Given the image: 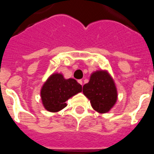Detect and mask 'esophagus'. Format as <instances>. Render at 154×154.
<instances>
[{"mask_svg":"<svg viewBox=\"0 0 154 154\" xmlns=\"http://www.w3.org/2000/svg\"><path fill=\"white\" fill-rule=\"evenodd\" d=\"M78 83L80 84V85H83V81H82V80H78Z\"/></svg>","mask_w":154,"mask_h":154,"instance_id":"obj_1","label":"esophagus"}]
</instances>
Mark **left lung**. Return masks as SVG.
Here are the masks:
<instances>
[{
	"mask_svg": "<svg viewBox=\"0 0 154 154\" xmlns=\"http://www.w3.org/2000/svg\"><path fill=\"white\" fill-rule=\"evenodd\" d=\"M83 93L90 100L92 108L99 113L109 112L117 101L114 81L105 70L92 73L89 82L83 86Z\"/></svg>",
	"mask_w": 154,
	"mask_h": 154,
	"instance_id": "left-lung-1",
	"label": "left lung"
}]
</instances>
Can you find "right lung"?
Here are the masks:
<instances>
[{
  "label": "right lung",
  "mask_w": 154,
  "mask_h": 154,
  "mask_svg": "<svg viewBox=\"0 0 154 154\" xmlns=\"http://www.w3.org/2000/svg\"><path fill=\"white\" fill-rule=\"evenodd\" d=\"M81 91L82 86L76 80L64 79L61 73H53L41 89V98L46 110L57 112L66 106L69 98Z\"/></svg>",
  "instance_id": "1"
}]
</instances>
